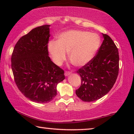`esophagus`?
Wrapping results in <instances>:
<instances>
[{
	"instance_id": "obj_1",
	"label": "esophagus",
	"mask_w": 134,
	"mask_h": 134,
	"mask_svg": "<svg viewBox=\"0 0 134 134\" xmlns=\"http://www.w3.org/2000/svg\"><path fill=\"white\" fill-rule=\"evenodd\" d=\"M71 73H72V72H71V71H65V73H64V75H65V76H69V75H70Z\"/></svg>"
}]
</instances>
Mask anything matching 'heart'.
I'll use <instances>...</instances> for the list:
<instances>
[{
    "mask_svg": "<svg viewBox=\"0 0 134 134\" xmlns=\"http://www.w3.org/2000/svg\"><path fill=\"white\" fill-rule=\"evenodd\" d=\"M100 38L95 33L78 30L62 32L58 40L51 41L48 51L53 62L61 65L69 56L75 66L82 67L92 60L100 45Z\"/></svg>",
    "mask_w": 134,
    "mask_h": 134,
    "instance_id": "heart-1",
    "label": "heart"
}]
</instances>
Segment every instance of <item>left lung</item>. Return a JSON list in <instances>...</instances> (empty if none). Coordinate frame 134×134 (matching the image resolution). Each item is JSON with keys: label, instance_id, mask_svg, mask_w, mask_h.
<instances>
[{"label": "left lung", "instance_id": "8db88e82", "mask_svg": "<svg viewBox=\"0 0 134 134\" xmlns=\"http://www.w3.org/2000/svg\"><path fill=\"white\" fill-rule=\"evenodd\" d=\"M102 35L104 40L97 55L76 71L81 78V85L76 94L85 102L96 101L106 95L118 76V49L109 36Z\"/></svg>", "mask_w": 134, "mask_h": 134}]
</instances>
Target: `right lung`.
I'll return each mask as SVG.
<instances>
[{
	"label": "right lung",
	"instance_id": "1",
	"mask_svg": "<svg viewBox=\"0 0 134 134\" xmlns=\"http://www.w3.org/2000/svg\"><path fill=\"white\" fill-rule=\"evenodd\" d=\"M49 27H37L22 36L11 55L17 87L25 97L37 103L52 101L57 94V85L65 79L64 70L48 56Z\"/></svg>",
	"mask_w": 134,
	"mask_h": 134
}]
</instances>
